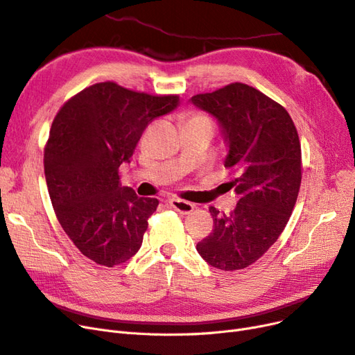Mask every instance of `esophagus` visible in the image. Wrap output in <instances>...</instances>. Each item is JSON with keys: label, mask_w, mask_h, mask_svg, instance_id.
I'll return each instance as SVG.
<instances>
[{"label": "esophagus", "mask_w": 355, "mask_h": 355, "mask_svg": "<svg viewBox=\"0 0 355 355\" xmlns=\"http://www.w3.org/2000/svg\"><path fill=\"white\" fill-rule=\"evenodd\" d=\"M168 205L172 207V209H175L176 211H179L180 214H189L191 211H193L195 205L188 202V201H183L180 198H172L168 200Z\"/></svg>", "instance_id": "34e87169"}]
</instances>
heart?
<instances>
[{"instance_id": "obj_1", "label": "heart", "mask_w": 355, "mask_h": 355, "mask_svg": "<svg viewBox=\"0 0 355 355\" xmlns=\"http://www.w3.org/2000/svg\"><path fill=\"white\" fill-rule=\"evenodd\" d=\"M188 121H200V123H205L213 128V120L207 116V114H202V113H193Z\"/></svg>"}]
</instances>
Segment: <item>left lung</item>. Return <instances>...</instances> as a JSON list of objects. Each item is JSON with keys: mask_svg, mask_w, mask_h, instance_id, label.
Here are the masks:
<instances>
[{"mask_svg": "<svg viewBox=\"0 0 355 355\" xmlns=\"http://www.w3.org/2000/svg\"><path fill=\"white\" fill-rule=\"evenodd\" d=\"M189 101L222 129L229 146L225 167L236 173L229 185L239 197L229 214L210 207L214 229L197 251L220 270H239L273 245L294 210L301 185L298 132L282 105L245 83Z\"/></svg>", "mask_w": 355, "mask_h": 355, "instance_id": "1", "label": "left lung"}]
</instances>
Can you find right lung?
<instances>
[{"label":"right lung","mask_w":355,"mask_h":355,"mask_svg":"<svg viewBox=\"0 0 355 355\" xmlns=\"http://www.w3.org/2000/svg\"><path fill=\"white\" fill-rule=\"evenodd\" d=\"M178 105V95L101 82L57 113L44 151L48 192L61 227L96 264L119 266L141 248L158 200L121 187L119 167L130 162L145 128Z\"/></svg>","instance_id":"add662e5"}]
</instances>
